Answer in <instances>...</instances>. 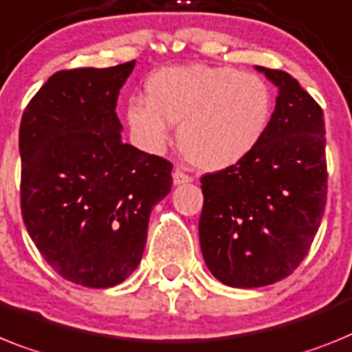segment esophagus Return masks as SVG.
<instances>
[{"label":"esophagus","instance_id":"esophagus-1","mask_svg":"<svg viewBox=\"0 0 352 352\" xmlns=\"http://www.w3.org/2000/svg\"><path fill=\"white\" fill-rule=\"evenodd\" d=\"M193 182V177L184 173L182 170H175L173 171V184L175 186H182V184H190Z\"/></svg>","mask_w":352,"mask_h":352}]
</instances>
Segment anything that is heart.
Returning <instances> with one entry per match:
<instances>
[{"instance_id": "obj_1", "label": "heart", "mask_w": 352, "mask_h": 352, "mask_svg": "<svg viewBox=\"0 0 352 352\" xmlns=\"http://www.w3.org/2000/svg\"><path fill=\"white\" fill-rule=\"evenodd\" d=\"M146 100L125 111L134 140L161 152L179 125V144L202 170H226L258 148L274 116V93L254 73L226 66H173L148 76Z\"/></svg>"}]
</instances>
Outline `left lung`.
<instances>
[{
  "label": "left lung",
  "instance_id": "obj_1",
  "mask_svg": "<svg viewBox=\"0 0 352 352\" xmlns=\"http://www.w3.org/2000/svg\"><path fill=\"white\" fill-rule=\"evenodd\" d=\"M256 69L279 91L267 135L243 161L200 179L204 261L232 288H259L290 276L326 209L320 105L285 71Z\"/></svg>",
  "mask_w": 352,
  "mask_h": 352
}]
</instances>
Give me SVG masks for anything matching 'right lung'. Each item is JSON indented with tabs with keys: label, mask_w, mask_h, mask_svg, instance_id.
<instances>
[{
	"label": "right lung",
	"mask_w": 352,
	"mask_h": 352,
	"mask_svg": "<svg viewBox=\"0 0 352 352\" xmlns=\"http://www.w3.org/2000/svg\"><path fill=\"white\" fill-rule=\"evenodd\" d=\"M134 64L57 71L21 120L26 231L58 276L89 288L138 268L150 212L171 190V162L121 141L116 102Z\"/></svg>",
	"instance_id": "add662e5"
}]
</instances>
